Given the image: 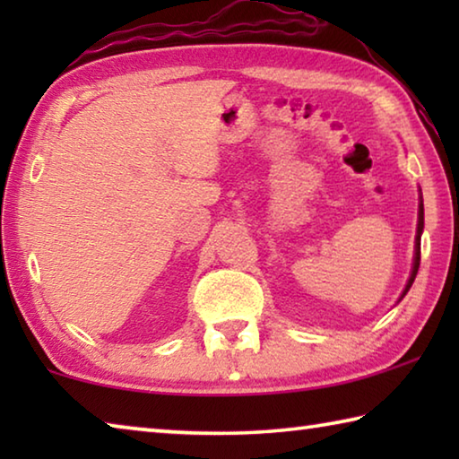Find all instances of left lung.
<instances>
[{"mask_svg":"<svg viewBox=\"0 0 459 459\" xmlns=\"http://www.w3.org/2000/svg\"><path fill=\"white\" fill-rule=\"evenodd\" d=\"M421 232H423V200L419 202V221H417V237H415V259H413V271H411V277L405 285V290H403L401 298H405L407 291L411 290V285H413L415 277H417V271H419V263H421Z\"/></svg>","mask_w":459,"mask_h":459,"instance_id":"left-lung-1","label":"left lung"}]
</instances>
